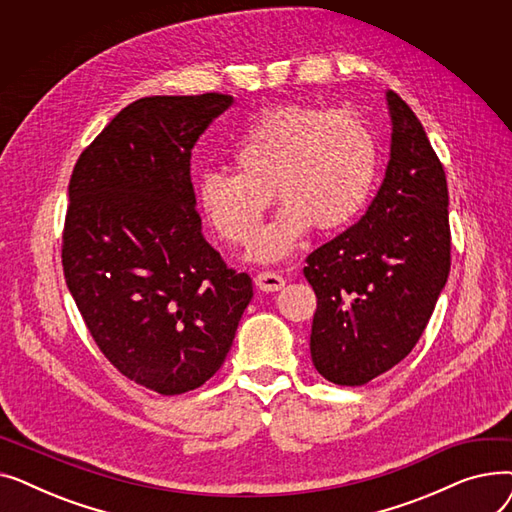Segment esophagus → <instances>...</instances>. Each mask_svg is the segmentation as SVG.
<instances>
[{
	"label": "esophagus",
	"instance_id": "obj_1",
	"mask_svg": "<svg viewBox=\"0 0 512 512\" xmlns=\"http://www.w3.org/2000/svg\"><path fill=\"white\" fill-rule=\"evenodd\" d=\"M255 284L263 292H276V290H280L286 284V280L280 274H276V272H259L255 276Z\"/></svg>",
	"mask_w": 512,
	"mask_h": 512
}]
</instances>
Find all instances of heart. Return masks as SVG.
I'll return each instance as SVG.
<instances>
[{"label":"heart","mask_w":512,"mask_h":512,"mask_svg":"<svg viewBox=\"0 0 512 512\" xmlns=\"http://www.w3.org/2000/svg\"><path fill=\"white\" fill-rule=\"evenodd\" d=\"M232 159L236 174H201L199 205L215 234L242 245L274 193L284 207L253 236L249 257L278 261L311 226L334 232L357 218L378 174V143L357 112L290 103L263 114Z\"/></svg>","instance_id":"b5f03b06"}]
</instances>
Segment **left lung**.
<instances>
[{
	"label": "left lung",
	"mask_w": 512,
	"mask_h": 512,
	"mask_svg": "<svg viewBox=\"0 0 512 512\" xmlns=\"http://www.w3.org/2000/svg\"><path fill=\"white\" fill-rule=\"evenodd\" d=\"M388 105L392 145L378 195L303 270L317 297L311 359L338 386H363L413 351L450 272L442 161L394 91Z\"/></svg>",
	"instance_id": "left-lung-1"
}]
</instances>
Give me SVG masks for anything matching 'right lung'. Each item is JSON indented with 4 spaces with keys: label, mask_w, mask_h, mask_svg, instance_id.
<instances>
[{
    "label": "right lung",
    "mask_w": 512,
    "mask_h": 512,
    "mask_svg": "<svg viewBox=\"0 0 512 512\" xmlns=\"http://www.w3.org/2000/svg\"><path fill=\"white\" fill-rule=\"evenodd\" d=\"M232 101H132L80 153L68 184V290L105 359L164 396L195 390L222 367L253 299L251 278L203 238L191 182L195 143Z\"/></svg>",
    "instance_id": "add662e5"
}]
</instances>
